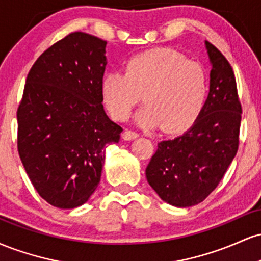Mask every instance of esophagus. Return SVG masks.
<instances>
[{
	"label": "esophagus",
	"instance_id": "esophagus-1",
	"mask_svg": "<svg viewBox=\"0 0 261 261\" xmlns=\"http://www.w3.org/2000/svg\"><path fill=\"white\" fill-rule=\"evenodd\" d=\"M136 137H139V134L135 133V131H131V130H125L124 133H122V139L125 141H130V140H135Z\"/></svg>",
	"mask_w": 261,
	"mask_h": 261
}]
</instances>
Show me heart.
I'll return each instance as SVG.
<instances>
[{"label":"heart","mask_w":261,"mask_h":261,"mask_svg":"<svg viewBox=\"0 0 261 261\" xmlns=\"http://www.w3.org/2000/svg\"><path fill=\"white\" fill-rule=\"evenodd\" d=\"M104 106L125 120L142 99L147 106L136 115L141 126H162L168 134L185 130L201 113L207 95V74L201 64L169 49L134 56L125 73H107L100 83Z\"/></svg>","instance_id":"b5f03b06"}]
</instances>
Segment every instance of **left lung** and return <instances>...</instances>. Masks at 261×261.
<instances>
[{"label": "left lung", "instance_id": "8db88e82", "mask_svg": "<svg viewBox=\"0 0 261 261\" xmlns=\"http://www.w3.org/2000/svg\"><path fill=\"white\" fill-rule=\"evenodd\" d=\"M211 72L201 113L189 130L158 143L146 178L164 202L175 207L197 205L216 189L238 149L242 107L232 67L205 41Z\"/></svg>", "mask_w": 261, "mask_h": 261}]
</instances>
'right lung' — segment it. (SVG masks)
<instances>
[{
	"mask_svg": "<svg viewBox=\"0 0 261 261\" xmlns=\"http://www.w3.org/2000/svg\"><path fill=\"white\" fill-rule=\"evenodd\" d=\"M107 41L71 33L39 56L17 112L18 153L46 202L74 208L100 181L106 147L122 128L108 118L100 83Z\"/></svg>",
	"mask_w": 261,
	"mask_h": 261,
	"instance_id": "right-lung-1",
	"label": "right lung"
}]
</instances>
